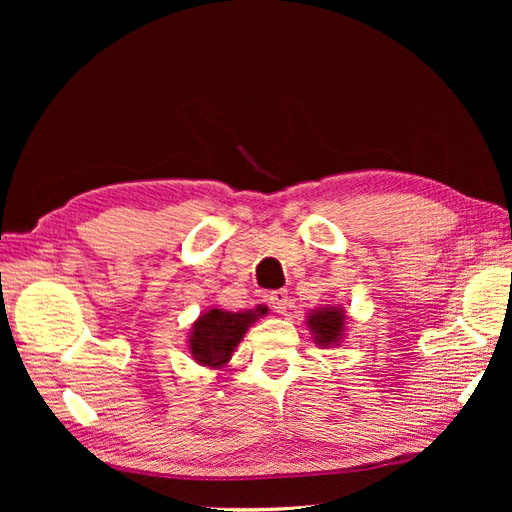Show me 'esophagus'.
<instances>
[{"mask_svg":"<svg viewBox=\"0 0 512 512\" xmlns=\"http://www.w3.org/2000/svg\"><path fill=\"white\" fill-rule=\"evenodd\" d=\"M288 292L286 290H273L271 294H269V305L275 309L277 314H286V309H288Z\"/></svg>","mask_w":512,"mask_h":512,"instance_id":"obj_1","label":"esophagus"}]
</instances>
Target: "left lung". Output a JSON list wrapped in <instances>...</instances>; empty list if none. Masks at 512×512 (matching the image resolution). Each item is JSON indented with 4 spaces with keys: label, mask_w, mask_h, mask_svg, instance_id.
I'll list each match as a JSON object with an SVG mask.
<instances>
[{
    "label": "left lung",
    "mask_w": 512,
    "mask_h": 512,
    "mask_svg": "<svg viewBox=\"0 0 512 512\" xmlns=\"http://www.w3.org/2000/svg\"><path fill=\"white\" fill-rule=\"evenodd\" d=\"M305 324L312 333L314 344L320 348H339L346 342L348 333V312L344 305H324L309 309Z\"/></svg>",
    "instance_id": "1"
}]
</instances>
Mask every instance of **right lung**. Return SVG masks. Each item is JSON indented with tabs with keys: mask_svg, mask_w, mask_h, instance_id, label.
Masks as SVG:
<instances>
[{
	"mask_svg": "<svg viewBox=\"0 0 512 512\" xmlns=\"http://www.w3.org/2000/svg\"><path fill=\"white\" fill-rule=\"evenodd\" d=\"M269 314L267 305L243 312H226L222 307H209L200 314L188 333V350L192 359L207 369H222L235 354L247 329Z\"/></svg>",
	"mask_w": 512,
	"mask_h": 512,
	"instance_id": "obj_1",
	"label": "right lung"
}]
</instances>
